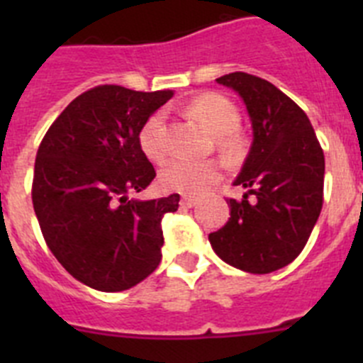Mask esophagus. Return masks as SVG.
Wrapping results in <instances>:
<instances>
[{"label": "esophagus", "mask_w": 363, "mask_h": 363, "mask_svg": "<svg viewBox=\"0 0 363 363\" xmlns=\"http://www.w3.org/2000/svg\"><path fill=\"white\" fill-rule=\"evenodd\" d=\"M179 205H182V207H185V209H191V207H194V205H196V198L184 196L182 198V201H179Z\"/></svg>", "instance_id": "1"}]
</instances>
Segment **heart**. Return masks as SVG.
<instances>
[{"instance_id": "heart-1", "label": "heart", "mask_w": 363, "mask_h": 363, "mask_svg": "<svg viewBox=\"0 0 363 363\" xmlns=\"http://www.w3.org/2000/svg\"><path fill=\"white\" fill-rule=\"evenodd\" d=\"M189 112L196 116L213 134H216L218 147L227 156L242 152L243 140L236 129L240 125L238 107L225 96L207 92L189 104ZM138 143L150 162H163L167 156L165 116L154 112L142 125ZM220 165L213 160H172L160 172V184L165 191L179 192L187 196H198L220 179Z\"/></svg>"}]
</instances>
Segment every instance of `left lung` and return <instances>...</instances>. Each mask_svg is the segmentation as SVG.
<instances>
[{
    "label": "left lung",
    "mask_w": 363,
    "mask_h": 363,
    "mask_svg": "<svg viewBox=\"0 0 363 363\" xmlns=\"http://www.w3.org/2000/svg\"><path fill=\"white\" fill-rule=\"evenodd\" d=\"M216 82L243 99L255 138L234 179L247 192L227 201L229 221L209 242L233 267L267 274L306 247L322 211L325 158L306 112L267 79L230 72Z\"/></svg>",
    "instance_id": "left-lung-1"
}]
</instances>
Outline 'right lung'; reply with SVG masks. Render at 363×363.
Returning a JSON list of instances; mask_svg holds the SVG:
<instances>
[{"label": "right lung", "instance_id": "obj_1", "mask_svg": "<svg viewBox=\"0 0 363 363\" xmlns=\"http://www.w3.org/2000/svg\"><path fill=\"white\" fill-rule=\"evenodd\" d=\"M172 94L94 86L41 140L34 213L57 262L92 289H130L162 262V218L178 211L179 194L142 201L129 192H142L156 176L138 134Z\"/></svg>", "mask_w": 363, "mask_h": 363}]
</instances>
